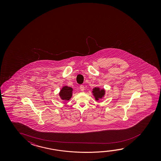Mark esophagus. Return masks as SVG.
Wrapping results in <instances>:
<instances>
[{"label":"esophagus","instance_id":"esophagus-1","mask_svg":"<svg viewBox=\"0 0 161 161\" xmlns=\"http://www.w3.org/2000/svg\"><path fill=\"white\" fill-rule=\"evenodd\" d=\"M84 85H80V90H81V92H84Z\"/></svg>","mask_w":161,"mask_h":161}]
</instances>
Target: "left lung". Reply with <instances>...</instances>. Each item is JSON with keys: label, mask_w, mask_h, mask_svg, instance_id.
Masks as SVG:
<instances>
[{"label": "left lung", "mask_w": 161, "mask_h": 161, "mask_svg": "<svg viewBox=\"0 0 161 161\" xmlns=\"http://www.w3.org/2000/svg\"><path fill=\"white\" fill-rule=\"evenodd\" d=\"M92 95L95 97V100L97 101L104 97L106 91L104 89H100L99 87H95L92 89Z\"/></svg>", "instance_id": "left-lung-1"}]
</instances>
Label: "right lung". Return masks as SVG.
<instances>
[{
    "mask_svg": "<svg viewBox=\"0 0 161 161\" xmlns=\"http://www.w3.org/2000/svg\"><path fill=\"white\" fill-rule=\"evenodd\" d=\"M72 91L73 89L72 87L64 86L60 90L59 95L62 100H69L72 96Z\"/></svg>",
    "mask_w": 161,
    "mask_h": 161,
    "instance_id": "1",
    "label": "right lung"
}]
</instances>
